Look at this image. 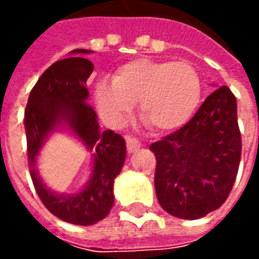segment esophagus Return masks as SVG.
<instances>
[{
  "label": "esophagus",
  "instance_id": "esophagus-1",
  "mask_svg": "<svg viewBox=\"0 0 259 259\" xmlns=\"http://www.w3.org/2000/svg\"><path fill=\"white\" fill-rule=\"evenodd\" d=\"M126 146H127V151L136 152L137 150H140L141 143L137 139H133V137H126Z\"/></svg>",
  "mask_w": 259,
  "mask_h": 259
}]
</instances>
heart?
<instances>
[{
  "label": "heart",
  "mask_w": 259,
  "mask_h": 259,
  "mask_svg": "<svg viewBox=\"0 0 259 259\" xmlns=\"http://www.w3.org/2000/svg\"><path fill=\"white\" fill-rule=\"evenodd\" d=\"M201 79L187 62L137 58L122 65L112 83L97 85L104 118L122 122L137 102L139 118L155 132H172L189 120L201 100Z\"/></svg>",
  "instance_id": "b5f03b06"
}]
</instances>
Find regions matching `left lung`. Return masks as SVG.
<instances>
[{
  "label": "left lung",
  "instance_id": "8db88e82",
  "mask_svg": "<svg viewBox=\"0 0 259 259\" xmlns=\"http://www.w3.org/2000/svg\"><path fill=\"white\" fill-rule=\"evenodd\" d=\"M155 158L159 205L180 219H198L228 198L241 157L237 102L222 85L206 97L193 118L150 146Z\"/></svg>",
  "mask_w": 259,
  "mask_h": 259
}]
</instances>
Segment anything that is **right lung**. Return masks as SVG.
<instances>
[{
  "label": "right lung",
  "instance_id": "1",
  "mask_svg": "<svg viewBox=\"0 0 259 259\" xmlns=\"http://www.w3.org/2000/svg\"><path fill=\"white\" fill-rule=\"evenodd\" d=\"M89 50H73L74 57L54 62L30 91L25 111L27 159L33 185L48 211L65 222L90 226L111 212L113 182L126 159L124 139L112 130H100L97 113L87 104L85 81L94 65L83 57ZM69 131L93 154L91 178L79 192L62 195L42 182L36 158L54 131Z\"/></svg>",
  "mask_w": 259,
  "mask_h": 259
}]
</instances>
